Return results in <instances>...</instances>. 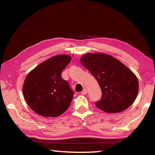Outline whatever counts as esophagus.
Here are the masks:
<instances>
[{
	"mask_svg": "<svg viewBox=\"0 0 155 155\" xmlns=\"http://www.w3.org/2000/svg\"><path fill=\"white\" fill-rule=\"evenodd\" d=\"M87 89H84V90L81 91V94H82L83 95H85V94H87Z\"/></svg>",
	"mask_w": 155,
	"mask_h": 155,
	"instance_id": "obj_1",
	"label": "esophagus"
}]
</instances>
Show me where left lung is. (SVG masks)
I'll use <instances>...</instances> for the list:
<instances>
[{
	"instance_id": "left-lung-1",
	"label": "left lung",
	"mask_w": 155,
	"mask_h": 155,
	"mask_svg": "<svg viewBox=\"0 0 155 155\" xmlns=\"http://www.w3.org/2000/svg\"><path fill=\"white\" fill-rule=\"evenodd\" d=\"M81 62L98 81L102 91L98 109L107 113H119L133 103L139 90L136 76L122 63L106 54L88 53Z\"/></svg>"
}]
</instances>
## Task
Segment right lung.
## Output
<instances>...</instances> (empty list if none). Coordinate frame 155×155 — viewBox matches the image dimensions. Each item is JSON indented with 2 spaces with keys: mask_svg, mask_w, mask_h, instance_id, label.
Instances as JSON below:
<instances>
[{
  "mask_svg": "<svg viewBox=\"0 0 155 155\" xmlns=\"http://www.w3.org/2000/svg\"><path fill=\"white\" fill-rule=\"evenodd\" d=\"M71 61L68 54H59L44 61L31 71L23 85L26 102L44 117H57L70 105L74 91L61 73Z\"/></svg>",
  "mask_w": 155,
  "mask_h": 155,
  "instance_id": "add662e5",
  "label": "right lung"
}]
</instances>
